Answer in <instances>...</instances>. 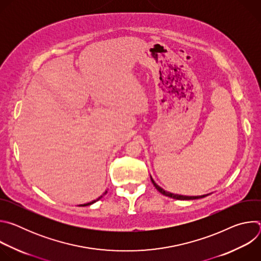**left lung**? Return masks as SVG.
I'll use <instances>...</instances> for the list:
<instances>
[{"label":"left lung","instance_id":"1","mask_svg":"<svg viewBox=\"0 0 261 261\" xmlns=\"http://www.w3.org/2000/svg\"><path fill=\"white\" fill-rule=\"evenodd\" d=\"M151 180H152V182L154 184V186H155V188L161 193V194H163V195H165V196H168V197H170V198H173V199H178V200H191V199H198V198H203V197H205V196H207L208 194H206V195H201V196H185V195H178V194H173V193H170V192H167V191H165L164 189H162L160 186H158L156 182H155V180L153 179V177L151 176Z\"/></svg>","mask_w":261,"mask_h":261}]
</instances>
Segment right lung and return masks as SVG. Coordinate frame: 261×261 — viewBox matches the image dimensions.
Segmentation results:
<instances>
[{
  "label": "right lung",
  "mask_w": 261,
  "mask_h": 261,
  "mask_svg": "<svg viewBox=\"0 0 261 261\" xmlns=\"http://www.w3.org/2000/svg\"><path fill=\"white\" fill-rule=\"evenodd\" d=\"M106 193H107V191H105V193H104V194H106ZM101 197H102V196H100V197H99V198H98V199H96V200H93V201H91V202H88V203H85V204H83V205H82V206H87V205H91V204H93V203H94V202H96V201H97V200H99V199H100V198H101Z\"/></svg>",
  "instance_id": "add662e5"
}]
</instances>
